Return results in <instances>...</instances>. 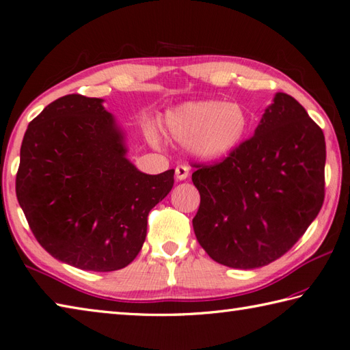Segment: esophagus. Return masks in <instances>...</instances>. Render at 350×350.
Returning a JSON list of instances; mask_svg holds the SVG:
<instances>
[{
	"instance_id": "obj_1",
	"label": "esophagus",
	"mask_w": 350,
	"mask_h": 350,
	"mask_svg": "<svg viewBox=\"0 0 350 350\" xmlns=\"http://www.w3.org/2000/svg\"><path fill=\"white\" fill-rule=\"evenodd\" d=\"M188 176H189V168L187 167V165H179V167H176L177 180H185Z\"/></svg>"
}]
</instances>
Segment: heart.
Segmentation results:
<instances>
[{
    "mask_svg": "<svg viewBox=\"0 0 350 350\" xmlns=\"http://www.w3.org/2000/svg\"><path fill=\"white\" fill-rule=\"evenodd\" d=\"M165 124L176 141L187 142L193 156L217 159L239 148L251 120L241 104L208 99L187 103L171 110Z\"/></svg>",
    "mask_w": 350,
    "mask_h": 350,
    "instance_id": "heart-1",
    "label": "heart"
}]
</instances>
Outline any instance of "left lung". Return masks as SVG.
I'll use <instances>...</instances> for the list:
<instances>
[{
	"label": "left lung",
	"mask_w": 350,
	"mask_h": 350,
	"mask_svg": "<svg viewBox=\"0 0 350 350\" xmlns=\"http://www.w3.org/2000/svg\"><path fill=\"white\" fill-rule=\"evenodd\" d=\"M323 130L286 93H277L256 135L215 163H194L200 206L197 241L214 262L252 269L280 258L325 202Z\"/></svg>",
	"instance_id": "1"
}]
</instances>
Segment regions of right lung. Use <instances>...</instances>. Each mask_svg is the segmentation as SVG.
I'll list each match as a JSON object with an SVG mask.
<instances>
[{
	"mask_svg": "<svg viewBox=\"0 0 350 350\" xmlns=\"http://www.w3.org/2000/svg\"><path fill=\"white\" fill-rule=\"evenodd\" d=\"M103 99L67 94L31 120L21 144L16 197L35 239L75 268L110 272L141 251L148 213L174 183L125 157Z\"/></svg>",
	"mask_w": 350,
	"mask_h": 350,
	"instance_id": "obj_1",
	"label": "right lung"
}]
</instances>
